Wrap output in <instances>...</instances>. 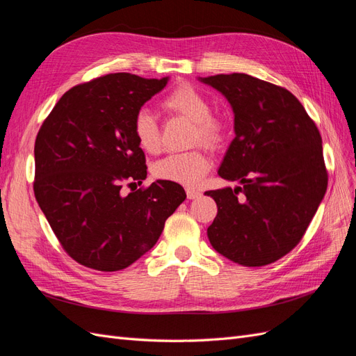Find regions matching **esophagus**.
Segmentation results:
<instances>
[{
	"instance_id": "obj_1",
	"label": "esophagus",
	"mask_w": 356,
	"mask_h": 356,
	"mask_svg": "<svg viewBox=\"0 0 356 356\" xmlns=\"http://www.w3.org/2000/svg\"><path fill=\"white\" fill-rule=\"evenodd\" d=\"M202 196V193L193 188H187V199H197Z\"/></svg>"
}]
</instances>
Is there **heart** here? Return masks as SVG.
Masks as SVG:
<instances>
[{"label":"heart","instance_id":"b5f03b06","mask_svg":"<svg viewBox=\"0 0 356 356\" xmlns=\"http://www.w3.org/2000/svg\"><path fill=\"white\" fill-rule=\"evenodd\" d=\"M163 108L188 118L195 123L193 143H200L211 148L220 147L227 127L218 117L211 115V105L204 95L191 84H179L161 102ZM134 134L138 145L147 153H157L161 145L160 131L154 115L143 110L134 122ZM211 161L200 149L186 153H172L159 160L154 165V175L159 179L177 182L186 187H196L208 174Z\"/></svg>","mask_w":356,"mask_h":356}]
</instances>
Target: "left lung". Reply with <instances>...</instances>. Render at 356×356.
Listing matches in <instances>:
<instances>
[{"label":"left lung","mask_w":356,"mask_h":356,"mask_svg":"<svg viewBox=\"0 0 356 356\" xmlns=\"http://www.w3.org/2000/svg\"><path fill=\"white\" fill-rule=\"evenodd\" d=\"M199 80L232 106L236 136L218 175L241 184L204 193L218 207L209 242L238 264H270L301 241L325 196L319 131L296 96L279 86L241 72Z\"/></svg>","instance_id":"8db88e82"}]
</instances>
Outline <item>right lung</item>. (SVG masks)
<instances>
[{
	"label": "right lung",
	"instance_id": "add662e5",
	"mask_svg": "<svg viewBox=\"0 0 356 356\" xmlns=\"http://www.w3.org/2000/svg\"><path fill=\"white\" fill-rule=\"evenodd\" d=\"M168 81L117 72L74 86L37 135L35 199L63 250L86 267L117 272L135 263L187 197L163 179L122 193L123 182L147 178L134 122Z\"/></svg>",
	"mask_w": 356,
	"mask_h": 356
}]
</instances>
